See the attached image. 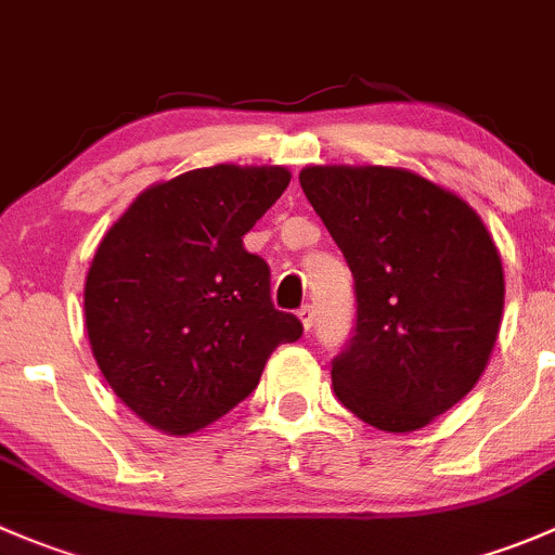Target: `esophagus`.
Instances as JSON below:
<instances>
[{
    "label": "esophagus",
    "instance_id": "esophagus-1",
    "mask_svg": "<svg viewBox=\"0 0 555 555\" xmlns=\"http://www.w3.org/2000/svg\"><path fill=\"white\" fill-rule=\"evenodd\" d=\"M298 320H300V325H304V331L309 333L311 325H314V309H311V306H300Z\"/></svg>",
    "mask_w": 555,
    "mask_h": 555
}]
</instances>
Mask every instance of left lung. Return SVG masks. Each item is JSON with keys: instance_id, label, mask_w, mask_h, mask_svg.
Returning a JSON list of instances; mask_svg holds the SVG:
<instances>
[{"instance_id": "8db88e82", "label": "left lung", "mask_w": 555, "mask_h": 555, "mask_svg": "<svg viewBox=\"0 0 555 555\" xmlns=\"http://www.w3.org/2000/svg\"><path fill=\"white\" fill-rule=\"evenodd\" d=\"M300 186L347 257L358 295L333 392L387 434L426 428L486 371L504 268L480 214L403 168L309 165Z\"/></svg>"}]
</instances>
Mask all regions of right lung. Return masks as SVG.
<instances>
[{"label": "right lung", "mask_w": 555, "mask_h": 555, "mask_svg": "<svg viewBox=\"0 0 555 555\" xmlns=\"http://www.w3.org/2000/svg\"><path fill=\"white\" fill-rule=\"evenodd\" d=\"M282 165H214L149 186L100 241L86 273L91 354L111 390L170 437L206 428L260 382L298 317L271 304L244 235L289 184Z\"/></svg>", "instance_id": "obj_1"}]
</instances>
